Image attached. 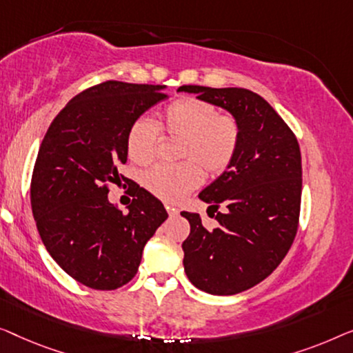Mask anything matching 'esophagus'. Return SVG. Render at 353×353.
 <instances>
[{"instance_id": "1", "label": "esophagus", "mask_w": 353, "mask_h": 353, "mask_svg": "<svg viewBox=\"0 0 353 353\" xmlns=\"http://www.w3.org/2000/svg\"><path fill=\"white\" fill-rule=\"evenodd\" d=\"M165 208H166L168 214H170V216H177V214H179V210H177V208H174V206H171V205H166Z\"/></svg>"}]
</instances>
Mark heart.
I'll return each mask as SVG.
<instances>
[{
	"label": "heart",
	"mask_w": 353,
	"mask_h": 353,
	"mask_svg": "<svg viewBox=\"0 0 353 353\" xmlns=\"http://www.w3.org/2000/svg\"><path fill=\"white\" fill-rule=\"evenodd\" d=\"M161 129L171 137H182L179 165H158L143 176L153 195L166 201H181L208 176H221L235 160L241 141V126L233 115L219 113L214 103L196 97L171 102L161 113V126L145 117L131 123L126 134L128 155L137 165L155 160Z\"/></svg>",
	"instance_id": "b5f03b06"
}]
</instances>
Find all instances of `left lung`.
<instances>
[{
  "label": "left lung",
  "instance_id": "8db88e82",
  "mask_svg": "<svg viewBox=\"0 0 353 353\" xmlns=\"http://www.w3.org/2000/svg\"><path fill=\"white\" fill-rule=\"evenodd\" d=\"M179 91L225 108L241 126L230 168L200 193L217 212L216 228L182 211L190 235L182 243L183 269L198 290L216 296L246 291L265 280L290 251L299 227L301 148L291 128L259 94L243 88L185 84Z\"/></svg>",
  "mask_w": 353,
  "mask_h": 353
}]
</instances>
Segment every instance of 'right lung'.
Masks as SVG:
<instances>
[{"label":"right lung","instance_id":"1","mask_svg":"<svg viewBox=\"0 0 353 353\" xmlns=\"http://www.w3.org/2000/svg\"><path fill=\"white\" fill-rule=\"evenodd\" d=\"M160 84L103 81L59 112L34 161L30 198L43 245L72 278L92 290H117L137 274L145 243L166 221L163 203L132 188L129 212L108 201L126 177V134L168 94Z\"/></svg>","mask_w":353,"mask_h":353}]
</instances>
